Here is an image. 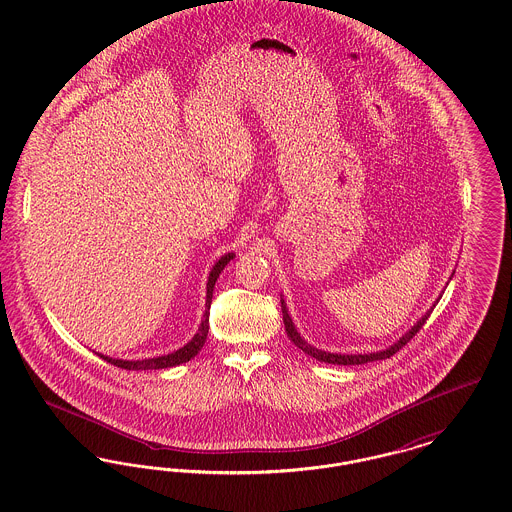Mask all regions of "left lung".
Instances as JSON below:
<instances>
[{"instance_id": "1", "label": "left lung", "mask_w": 512, "mask_h": 512, "mask_svg": "<svg viewBox=\"0 0 512 512\" xmlns=\"http://www.w3.org/2000/svg\"><path fill=\"white\" fill-rule=\"evenodd\" d=\"M455 274V272H453ZM453 274H451V278H453ZM449 278V280H451ZM439 299H441V295H439L438 299H436V303H438ZM282 301V317H284V326H286V332H288V336H290V340L303 351V353H307V355H311V357H315L317 361L320 363H328V365H365V363H372V361H382V359H390L393 353H397L407 341H411L414 334L424 326V322L428 320L430 317V313L434 311V307H436V303L422 315V317L418 318L416 322H414V326H411L401 338L397 341H393L390 347H386V349H382V351H374V353H361V355H343V353H330V351H322V349H317L315 345H311V343H307L305 338H301V334L297 332V328H295V324H293L292 317H290V313H288V307H286V301H284V297L280 299Z\"/></svg>"}]
</instances>
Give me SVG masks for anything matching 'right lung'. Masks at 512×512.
I'll list each match as a JSON object with an SVG mask.
<instances>
[{
    "label": "right lung",
    "instance_id": "add662e5",
    "mask_svg": "<svg viewBox=\"0 0 512 512\" xmlns=\"http://www.w3.org/2000/svg\"><path fill=\"white\" fill-rule=\"evenodd\" d=\"M236 255L234 253H226L222 255L219 261L213 265L211 272H209V278H207V299H205V313H203V320L195 332L194 338L188 341L184 347L172 351L169 355H161V357H153V359H142V361H122V359H113V357H107V355H101L99 357L111 365L119 366L124 370H159V368H171V366L182 365V363H188L190 359H194L195 355L201 351V347L205 345L207 340V332H209V309H211V301H213V288H215V282L219 278L222 268L226 267Z\"/></svg>",
    "mask_w": 512,
    "mask_h": 512
}]
</instances>
